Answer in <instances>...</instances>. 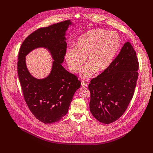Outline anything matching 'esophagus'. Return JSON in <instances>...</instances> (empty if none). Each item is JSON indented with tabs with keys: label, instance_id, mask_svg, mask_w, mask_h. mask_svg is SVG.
<instances>
[{
	"label": "esophagus",
	"instance_id": "esophagus-1",
	"mask_svg": "<svg viewBox=\"0 0 153 153\" xmlns=\"http://www.w3.org/2000/svg\"><path fill=\"white\" fill-rule=\"evenodd\" d=\"M87 83L85 81H82V82H81V85H82V87L87 86Z\"/></svg>",
	"mask_w": 153,
	"mask_h": 153
}]
</instances>
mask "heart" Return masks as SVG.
<instances>
[{"instance_id": "1", "label": "heart", "mask_w": 153, "mask_h": 153, "mask_svg": "<svg viewBox=\"0 0 153 153\" xmlns=\"http://www.w3.org/2000/svg\"><path fill=\"white\" fill-rule=\"evenodd\" d=\"M121 43V38L115 32L94 29L80 36L74 48H68L64 57L69 69L74 73L80 71L86 58L87 64L82 71V77L88 78L96 71L102 72L110 67Z\"/></svg>"}]
</instances>
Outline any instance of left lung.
<instances>
[{"label": "left lung", "instance_id": "obj_1", "mask_svg": "<svg viewBox=\"0 0 153 153\" xmlns=\"http://www.w3.org/2000/svg\"><path fill=\"white\" fill-rule=\"evenodd\" d=\"M138 68L136 51L126 42L110 67L91 80L89 107L99 122L113 123L124 114L133 98Z\"/></svg>", "mask_w": 153, "mask_h": 153}]
</instances>
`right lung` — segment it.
I'll return each mask as SVG.
<instances>
[{"label": "right lung", "mask_w": 153, "mask_h": 153, "mask_svg": "<svg viewBox=\"0 0 153 153\" xmlns=\"http://www.w3.org/2000/svg\"><path fill=\"white\" fill-rule=\"evenodd\" d=\"M71 25L69 20L40 28L20 48L17 71L24 99L33 115L45 124L57 122L68 113L74 94L81 87L78 78L61 64L67 48L66 31ZM38 47L46 48L54 60L51 74L41 79L32 76L26 65L25 56Z\"/></svg>", "instance_id": "obj_1"}]
</instances>
